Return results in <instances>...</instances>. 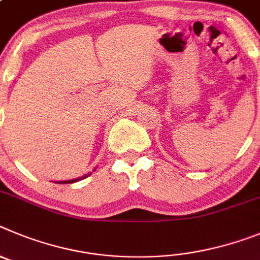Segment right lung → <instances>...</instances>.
<instances>
[{"instance_id":"obj_1","label":"right lung","mask_w":260,"mask_h":260,"mask_svg":"<svg viewBox=\"0 0 260 260\" xmlns=\"http://www.w3.org/2000/svg\"><path fill=\"white\" fill-rule=\"evenodd\" d=\"M90 174H88V175H84V176H81V177H78V179H72V180H64V181H57V184H72V182H76V181H79V180H83V179H85V177H88L89 176Z\"/></svg>"}]
</instances>
